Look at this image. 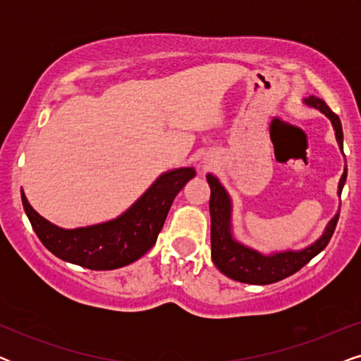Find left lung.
I'll list each match as a JSON object with an SVG mask.
<instances>
[{"label": "left lung", "mask_w": 361, "mask_h": 361, "mask_svg": "<svg viewBox=\"0 0 361 361\" xmlns=\"http://www.w3.org/2000/svg\"><path fill=\"white\" fill-rule=\"evenodd\" d=\"M304 103L310 108H315L324 113L332 123L335 137H337L340 151L343 152V131L340 118L325 105L324 100L315 97L304 98ZM347 180V166H345L343 174L338 180V197ZM207 182L210 185V240H212V259L214 264L230 279L240 281L246 284H271L288 278V276L298 273V271L309 263L314 256H317L332 238L335 226L338 221V214L325 226L324 233L320 238L314 241L312 245L305 246L302 250H286L274 251L271 255H263L258 250L250 248L238 241L231 231V199L224 184L219 177L214 174H207Z\"/></svg>", "instance_id": "left-lung-1"}]
</instances>
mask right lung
Here are the masks:
<instances>
[{"mask_svg":"<svg viewBox=\"0 0 361 361\" xmlns=\"http://www.w3.org/2000/svg\"><path fill=\"white\" fill-rule=\"evenodd\" d=\"M194 176V167L167 171L120 216L72 230L39 215L23 190L21 200L32 230L52 255L82 268L108 271L131 264L154 246L176 195Z\"/></svg>","mask_w":361,"mask_h":361,"instance_id":"obj_1","label":"right lung"}]
</instances>
